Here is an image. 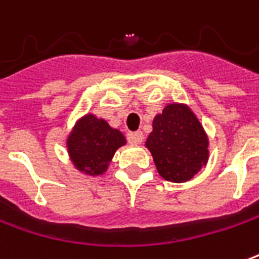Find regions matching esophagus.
Segmentation results:
<instances>
[{
  "label": "esophagus",
  "instance_id": "34e87169",
  "mask_svg": "<svg viewBox=\"0 0 259 259\" xmlns=\"http://www.w3.org/2000/svg\"><path fill=\"white\" fill-rule=\"evenodd\" d=\"M143 142V133L142 132H135L129 135V143L130 144H142Z\"/></svg>",
  "mask_w": 259,
  "mask_h": 259
}]
</instances>
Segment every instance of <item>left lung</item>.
I'll use <instances>...</instances> for the list:
<instances>
[{"label": "left lung", "mask_w": 259, "mask_h": 259, "mask_svg": "<svg viewBox=\"0 0 259 259\" xmlns=\"http://www.w3.org/2000/svg\"><path fill=\"white\" fill-rule=\"evenodd\" d=\"M207 136L192 111L180 104L167 105L153 120L146 147L164 180L185 182L206 165Z\"/></svg>", "instance_id": "8db88e82"}]
</instances>
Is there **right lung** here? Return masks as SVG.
Here are the masks:
<instances>
[{"instance_id": "1", "label": "right lung", "mask_w": 259, "mask_h": 259, "mask_svg": "<svg viewBox=\"0 0 259 259\" xmlns=\"http://www.w3.org/2000/svg\"><path fill=\"white\" fill-rule=\"evenodd\" d=\"M124 136L112 129L104 119L85 115L68 136L67 147L74 165L90 175L106 171L117 148L123 146Z\"/></svg>"}]
</instances>
